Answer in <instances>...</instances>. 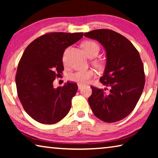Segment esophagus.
<instances>
[{
	"instance_id": "esophagus-1",
	"label": "esophagus",
	"mask_w": 158,
	"mask_h": 158,
	"mask_svg": "<svg viewBox=\"0 0 158 158\" xmlns=\"http://www.w3.org/2000/svg\"><path fill=\"white\" fill-rule=\"evenodd\" d=\"M83 87H84V85H83L78 84V89H79V90H81Z\"/></svg>"
}]
</instances>
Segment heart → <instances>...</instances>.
<instances>
[{
	"label": "heart",
	"mask_w": 158,
	"mask_h": 158,
	"mask_svg": "<svg viewBox=\"0 0 158 158\" xmlns=\"http://www.w3.org/2000/svg\"><path fill=\"white\" fill-rule=\"evenodd\" d=\"M81 46L84 52L89 58H93L96 56L100 51V46L97 42L92 40H86L83 42ZM68 52L67 49L63 56V63L64 65H66V54ZM93 64L96 68L99 69H103L105 66V63L100 59H95L93 60ZM95 72L93 69H87V70L78 71L76 73L69 74V79L71 81L76 82L78 84L84 85L90 81V80L95 77Z\"/></svg>",
	"instance_id": "obj_1"
}]
</instances>
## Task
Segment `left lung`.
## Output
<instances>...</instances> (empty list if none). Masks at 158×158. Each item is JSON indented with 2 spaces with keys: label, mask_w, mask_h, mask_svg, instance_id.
<instances>
[{
  "label": "left lung",
  "mask_w": 158,
  "mask_h": 158,
  "mask_svg": "<svg viewBox=\"0 0 158 158\" xmlns=\"http://www.w3.org/2000/svg\"><path fill=\"white\" fill-rule=\"evenodd\" d=\"M84 36L96 40L105 49L106 65L100 81L110 88L107 93L106 89L90 86V108L95 116L104 122L121 121L135 109L145 85L139 53L126 37L114 31L98 29L84 33Z\"/></svg>",
  "instance_id": "1"
}]
</instances>
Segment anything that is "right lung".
<instances>
[{"instance_id": "1", "label": "right lung", "mask_w": 158, "mask_h": 158, "mask_svg": "<svg viewBox=\"0 0 158 158\" xmlns=\"http://www.w3.org/2000/svg\"><path fill=\"white\" fill-rule=\"evenodd\" d=\"M83 35V33H46L25 49L19 63L15 81L21 105L35 121L54 124L69 113L77 84L67 81L63 86L55 89L53 82L64 69L65 49Z\"/></svg>"}]
</instances>
